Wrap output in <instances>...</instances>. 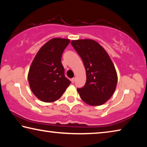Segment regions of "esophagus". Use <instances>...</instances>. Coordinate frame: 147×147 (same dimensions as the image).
<instances>
[{
  "label": "esophagus",
  "instance_id": "34e87169",
  "mask_svg": "<svg viewBox=\"0 0 147 147\" xmlns=\"http://www.w3.org/2000/svg\"><path fill=\"white\" fill-rule=\"evenodd\" d=\"M74 82H75V78H73L71 79V82L72 83H74Z\"/></svg>",
  "mask_w": 147,
  "mask_h": 147
}]
</instances>
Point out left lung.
<instances>
[{"mask_svg":"<svg viewBox=\"0 0 147 147\" xmlns=\"http://www.w3.org/2000/svg\"><path fill=\"white\" fill-rule=\"evenodd\" d=\"M83 61L86 71V83L77 88L84 102L100 106L108 101L115 90L117 76L115 68L105 50L91 39L71 42Z\"/></svg>","mask_w":147,"mask_h":147,"instance_id":"left-lung-1","label":"left lung"}]
</instances>
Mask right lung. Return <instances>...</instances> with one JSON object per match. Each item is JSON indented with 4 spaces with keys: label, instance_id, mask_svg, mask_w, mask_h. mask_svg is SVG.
Masks as SVG:
<instances>
[{
    "label": "right lung",
    "instance_id": "obj_1",
    "mask_svg": "<svg viewBox=\"0 0 147 147\" xmlns=\"http://www.w3.org/2000/svg\"><path fill=\"white\" fill-rule=\"evenodd\" d=\"M69 43V39H51L41 47L32 61L28 76L30 87L41 101L52 102L58 100L70 85L61 63L62 54Z\"/></svg>",
    "mask_w": 147,
    "mask_h": 147
}]
</instances>
